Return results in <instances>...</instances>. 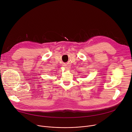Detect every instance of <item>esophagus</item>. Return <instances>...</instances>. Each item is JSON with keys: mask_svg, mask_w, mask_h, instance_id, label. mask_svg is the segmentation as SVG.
Returning a JSON list of instances; mask_svg holds the SVG:
<instances>
[{"mask_svg": "<svg viewBox=\"0 0 132 132\" xmlns=\"http://www.w3.org/2000/svg\"><path fill=\"white\" fill-rule=\"evenodd\" d=\"M65 66H67V65H65ZM66 68H69V66H66Z\"/></svg>", "mask_w": 132, "mask_h": 132, "instance_id": "obj_1", "label": "esophagus"}]
</instances>
